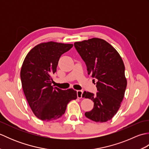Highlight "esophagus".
I'll return each instance as SVG.
<instances>
[{
    "mask_svg": "<svg viewBox=\"0 0 149 149\" xmlns=\"http://www.w3.org/2000/svg\"><path fill=\"white\" fill-rule=\"evenodd\" d=\"M83 91L82 90H77V98L79 99H81L83 97Z\"/></svg>",
    "mask_w": 149,
    "mask_h": 149,
    "instance_id": "1",
    "label": "esophagus"
}]
</instances>
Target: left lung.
<instances>
[{
  "label": "left lung",
  "instance_id": "obj_1",
  "mask_svg": "<svg viewBox=\"0 0 149 149\" xmlns=\"http://www.w3.org/2000/svg\"><path fill=\"white\" fill-rule=\"evenodd\" d=\"M74 46L86 63L88 75L97 79L98 92L83 94V97L94 102L93 109L85 113V116L95 122H106L116 115L124 97L127 79L123 60L116 49L102 39L93 38L75 42Z\"/></svg>",
  "mask_w": 149,
  "mask_h": 149
}]
</instances>
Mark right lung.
<instances>
[{"mask_svg": "<svg viewBox=\"0 0 149 149\" xmlns=\"http://www.w3.org/2000/svg\"><path fill=\"white\" fill-rule=\"evenodd\" d=\"M73 44L54 42L42 43L27 54L20 71L22 86L28 104L37 118L51 121L65 113L70 101L77 99L72 88L63 90L52 86L60 57Z\"/></svg>", "mask_w": 149, "mask_h": 149, "instance_id": "right-lung-1", "label": "right lung"}]
</instances>
